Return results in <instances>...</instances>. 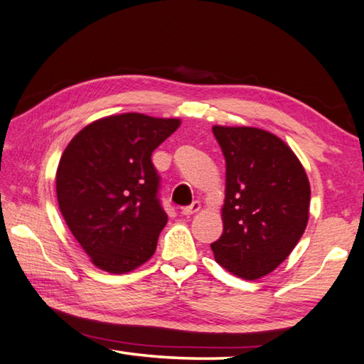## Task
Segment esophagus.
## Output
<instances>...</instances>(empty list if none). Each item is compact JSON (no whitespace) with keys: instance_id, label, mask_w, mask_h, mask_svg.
<instances>
[{"instance_id":"34e87169","label":"esophagus","mask_w":364,"mask_h":364,"mask_svg":"<svg viewBox=\"0 0 364 364\" xmlns=\"http://www.w3.org/2000/svg\"><path fill=\"white\" fill-rule=\"evenodd\" d=\"M199 208H200V203L199 202H193L191 205H188V207H184L183 210H181V213L184 215V216H191V215H194L196 211H199Z\"/></svg>"}]
</instances>
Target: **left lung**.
<instances>
[{
	"label": "left lung",
	"instance_id": "8db88e82",
	"mask_svg": "<svg viewBox=\"0 0 364 364\" xmlns=\"http://www.w3.org/2000/svg\"><path fill=\"white\" fill-rule=\"evenodd\" d=\"M213 135L226 159L223 235L211 243L216 262L245 280L287 259L309 220L310 186L299 159L280 138L253 127Z\"/></svg>",
	"mask_w": 364,
	"mask_h": 364
}]
</instances>
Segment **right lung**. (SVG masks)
Listing matches in <instances>:
<instances>
[{"mask_svg": "<svg viewBox=\"0 0 364 364\" xmlns=\"http://www.w3.org/2000/svg\"><path fill=\"white\" fill-rule=\"evenodd\" d=\"M178 119L127 113L92 122L73 138L57 168V199L71 234L111 274L154 255L167 213L151 154Z\"/></svg>", "mask_w": 364, "mask_h": 364, "instance_id": "1", "label": "right lung"}]
</instances>
